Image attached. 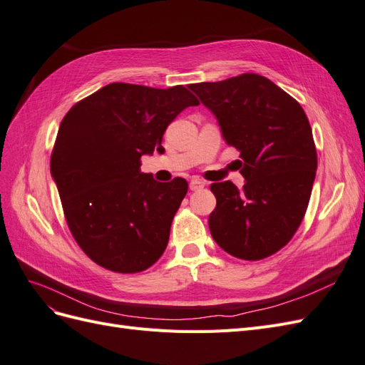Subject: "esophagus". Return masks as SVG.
Listing matches in <instances>:
<instances>
[{
    "mask_svg": "<svg viewBox=\"0 0 365 365\" xmlns=\"http://www.w3.org/2000/svg\"><path fill=\"white\" fill-rule=\"evenodd\" d=\"M204 182L202 181H200V180H192L190 181V190H193V192H197V190H201V189H204Z\"/></svg>",
    "mask_w": 365,
    "mask_h": 365,
    "instance_id": "34e87169",
    "label": "esophagus"
}]
</instances>
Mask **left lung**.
<instances>
[{"label": "left lung", "instance_id": "8db88e82", "mask_svg": "<svg viewBox=\"0 0 365 365\" xmlns=\"http://www.w3.org/2000/svg\"><path fill=\"white\" fill-rule=\"evenodd\" d=\"M215 114L228 146L240 152L242 189L210 185V233L231 256L260 260L282 250L304 217L317 172L309 120L294 97L259 74L189 85Z\"/></svg>", "mask_w": 365, "mask_h": 365}]
</instances>
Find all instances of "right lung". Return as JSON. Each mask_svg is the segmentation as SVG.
<instances>
[{
	"instance_id": "1",
	"label": "right lung",
	"mask_w": 365,
	"mask_h": 365,
	"mask_svg": "<svg viewBox=\"0 0 365 365\" xmlns=\"http://www.w3.org/2000/svg\"><path fill=\"white\" fill-rule=\"evenodd\" d=\"M196 105L200 101L182 85L158 90L115 82L63 117L51 176L74 240L97 264L134 274L161 257L189 184L182 178L158 182L140 172V160L164 152V130Z\"/></svg>"
}]
</instances>
